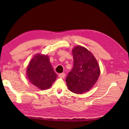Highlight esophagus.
<instances>
[{
	"mask_svg": "<svg viewBox=\"0 0 129 129\" xmlns=\"http://www.w3.org/2000/svg\"><path fill=\"white\" fill-rule=\"evenodd\" d=\"M65 73H60L59 74V75H58V76H59L60 78H64L65 77Z\"/></svg>",
	"mask_w": 129,
	"mask_h": 129,
	"instance_id": "34e87169",
	"label": "esophagus"
}]
</instances>
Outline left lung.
<instances>
[{
  "mask_svg": "<svg viewBox=\"0 0 129 129\" xmlns=\"http://www.w3.org/2000/svg\"><path fill=\"white\" fill-rule=\"evenodd\" d=\"M73 67L67 76L69 90L76 94L88 91L99 77L100 67L94 57L88 49L76 46L72 50Z\"/></svg>",
  "mask_w": 129,
  "mask_h": 129,
  "instance_id": "obj_1",
  "label": "left lung"
}]
</instances>
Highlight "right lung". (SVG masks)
I'll use <instances>...</instances> for the list:
<instances>
[{
  "label": "right lung",
  "mask_w": 129,
  "mask_h": 129,
  "mask_svg": "<svg viewBox=\"0 0 129 129\" xmlns=\"http://www.w3.org/2000/svg\"><path fill=\"white\" fill-rule=\"evenodd\" d=\"M27 74L30 83L41 90L49 88L57 78L48 57L40 54H36L30 61Z\"/></svg>",
  "instance_id": "obj_1"
}]
</instances>
